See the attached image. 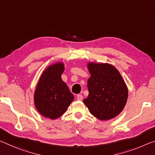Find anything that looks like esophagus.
I'll return each instance as SVG.
<instances>
[{
    "mask_svg": "<svg viewBox=\"0 0 155 155\" xmlns=\"http://www.w3.org/2000/svg\"><path fill=\"white\" fill-rule=\"evenodd\" d=\"M77 99L78 101H81L83 100V95L81 94H78L77 97Z\"/></svg>",
    "mask_w": 155,
    "mask_h": 155,
    "instance_id": "obj_1",
    "label": "esophagus"
}]
</instances>
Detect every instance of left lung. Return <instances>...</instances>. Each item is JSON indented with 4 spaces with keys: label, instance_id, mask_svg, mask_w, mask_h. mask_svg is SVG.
I'll list each match as a JSON object with an SVG mask.
<instances>
[{
    "label": "left lung",
    "instance_id": "obj_1",
    "mask_svg": "<svg viewBox=\"0 0 155 155\" xmlns=\"http://www.w3.org/2000/svg\"><path fill=\"white\" fill-rule=\"evenodd\" d=\"M90 77L89 94L83 103L93 116L106 121L118 116L124 110L128 89L119 70L110 63L88 62Z\"/></svg>",
    "mask_w": 155,
    "mask_h": 155
}]
</instances>
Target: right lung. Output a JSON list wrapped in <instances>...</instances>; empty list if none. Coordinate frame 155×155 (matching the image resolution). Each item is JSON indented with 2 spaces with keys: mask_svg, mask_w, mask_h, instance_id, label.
<instances>
[{
  "mask_svg": "<svg viewBox=\"0 0 155 155\" xmlns=\"http://www.w3.org/2000/svg\"><path fill=\"white\" fill-rule=\"evenodd\" d=\"M65 64L56 62L46 68L41 75L34 94L37 111L45 118L56 119L64 114L74 97L61 78Z\"/></svg>",
  "mask_w": 155,
  "mask_h": 155,
  "instance_id": "right-lung-1",
  "label": "right lung"
}]
</instances>
